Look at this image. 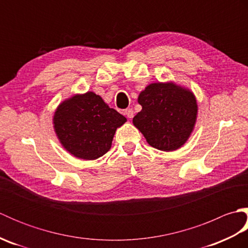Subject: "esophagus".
Returning a JSON list of instances; mask_svg holds the SVG:
<instances>
[{
	"label": "esophagus",
	"instance_id": "esophagus-1",
	"mask_svg": "<svg viewBox=\"0 0 248 248\" xmlns=\"http://www.w3.org/2000/svg\"><path fill=\"white\" fill-rule=\"evenodd\" d=\"M124 114H125V116H127L128 118H133V116H134V112H133V109L132 108H127L124 110Z\"/></svg>",
	"mask_w": 248,
	"mask_h": 248
}]
</instances>
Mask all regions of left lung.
I'll return each instance as SVG.
<instances>
[{"label":"left lung","instance_id":"1","mask_svg":"<svg viewBox=\"0 0 248 248\" xmlns=\"http://www.w3.org/2000/svg\"><path fill=\"white\" fill-rule=\"evenodd\" d=\"M141 110L133 124L147 143L162 151H173L186 143L196 124L198 105L194 93L168 82H155L139 94Z\"/></svg>","mask_w":248,"mask_h":248}]
</instances>
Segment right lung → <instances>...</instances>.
<instances>
[{
	"label": "right lung",
	"instance_id": "1",
	"mask_svg": "<svg viewBox=\"0 0 248 248\" xmlns=\"http://www.w3.org/2000/svg\"><path fill=\"white\" fill-rule=\"evenodd\" d=\"M127 118L93 92L62 101L53 115L54 132L66 151L81 160H96L112 147L116 130Z\"/></svg>",
	"mask_w": 248,
	"mask_h": 248
}]
</instances>
